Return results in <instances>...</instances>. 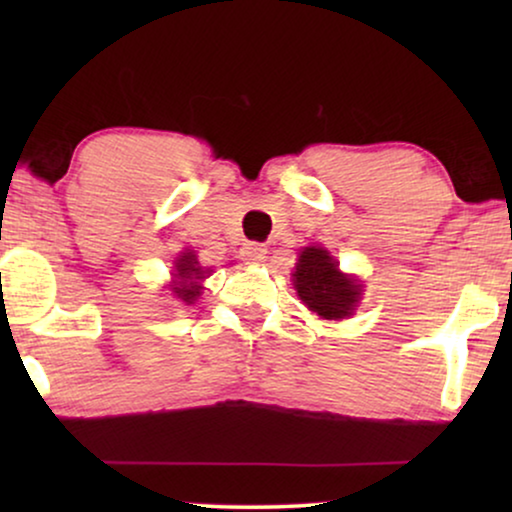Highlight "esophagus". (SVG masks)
<instances>
[{
	"mask_svg": "<svg viewBox=\"0 0 512 512\" xmlns=\"http://www.w3.org/2000/svg\"><path fill=\"white\" fill-rule=\"evenodd\" d=\"M265 254H268V249H265V244H258V242H247L242 247V256L247 263H261Z\"/></svg>",
	"mask_w": 512,
	"mask_h": 512,
	"instance_id": "obj_1",
	"label": "esophagus"
}]
</instances>
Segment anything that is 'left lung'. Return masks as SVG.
<instances>
[{
  "mask_svg": "<svg viewBox=\"0 0 512 512\" xmlns=\"http://www.w3.org/2000/svg\"><path fill=\"white\" fill-rule=\"evenodd\" d=\"M293 286L307 310L321 319H347L361 298L359 279L340 272L338 261L324 247L300 251L293 270Z\"/></svg>",
  "mask_w": 512,
  "mask_h": 512,
  "instance_id": "left-lung-1",
  "label": "left lung"
}]
</instances>
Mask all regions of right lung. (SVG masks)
Listing matches in <instances>:
<instances>
[{
	"instance_id": "1",
	"label": "right lung",
	"mask_w": 512,
	"mask_h": 512,
	"mask_svg": "<svg viewBox=\"0 0 512 512\" xmlns=\"http://www.w3.org/2000/svg\"><path fill=\"white\" fill-rule=\"evenodd\" d=\"M209 268H202L195 251L186 249L177 261H174V279L170 284L172 296L184 305H193L202 293V279L209 277Z\"/></svg>"
}]
</instances>
